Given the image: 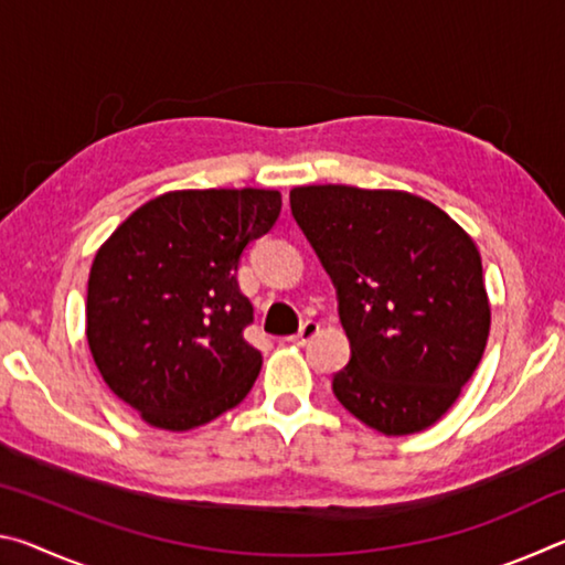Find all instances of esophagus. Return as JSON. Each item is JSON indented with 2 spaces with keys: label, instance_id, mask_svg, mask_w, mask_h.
<instances>
[{
  "label": "esophagus",
  "instance_id": "esophagus-1",
  "mask_svg": "<svg viewBox=\"0 0 565 565\" xmlns=\"http://www.w3.org/2000/svg\"><path fill=\"white\" fill-rule=\"evenodd\" d=\"M317 333H319V323L317 321H303L299 333H296V337H291L289 341L296 343V347H306V343H309L313 337H317Z\"/></svg>",
  "mask_w": 565,
  "mask_h": 565
}]
</instances>
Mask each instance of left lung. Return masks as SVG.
Here are the masks:
<instances>
[{
  "instance_id": "obj_1",
  "label": "left lung",
  "mask_w": 565,
  "mask_h": 565,
  "mask_svg": "<svg viewBox=\"0 0 565 565\" xmlns=\"http://www.w3.org/2000/svg\"><path fill=\"white\" fill-rule=\"evenodd\" d=\"M291 214L339 294L349 414L384 436L434 426L483 356L491 303L481 254L444 209L398 189H291Z\"/></svg>"
}]
</instances>
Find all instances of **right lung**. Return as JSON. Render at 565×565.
Listing matches in <instances>:
<instances>
[{
	"label": "right lung",
	"mask_w": 565,
	"mask_h": 565,
	"mask_svg": "<svg viewBox=\"0 0 565 565\" xmlns=\"http://www.w3.org/2000/svg\"><path fill=\"white\" fill-rule=\"evenodd\" d=\"M281 212L276 189H179L141 204L94 254L87 341L102 379L141 420L189 431L238 406L262 371L244 341V246Z\"/></svg>",
	"instance_id": "1"
}]
</instances>
